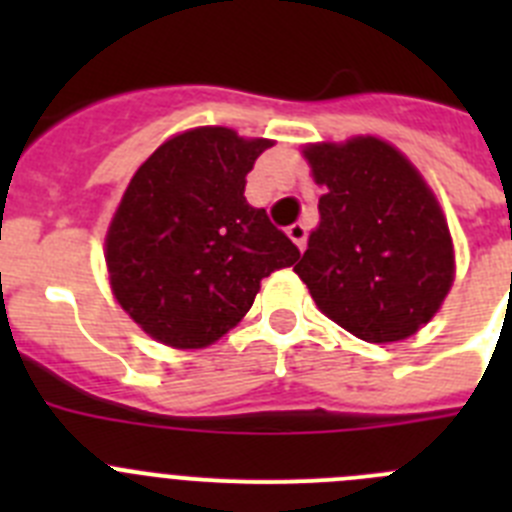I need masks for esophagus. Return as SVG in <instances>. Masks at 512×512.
Instances as JSON below:
<instances>
[{
    "label": "esophagus",
    "mask_w": 512,
    "mask_h": 512,
    "mask_svg": "<svg viewBox=\"0 0 512 512\" xmlns=\"http://www.w3.org/2000/svg\"><path fill=\"white\" fill-rule=\"evenodd\" d=\"M287 235H289V238H292V243H295V246L300 248V251H305V241H307L305 223H292L287 228Z\"/></svg>",
    "instance_id": "esophagus-1"
}]
</instances>
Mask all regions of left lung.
Masks as SVG:
<instances>
[{
  "label": "left lung",
  "instance_id": "obj_1",
  "mask_svg": "<svg viewBox=\"0 0 512 512\" xmlns=\"http://www.w3.org/2000/svg\"><path fill=\"white\" fill-rule=\"evenodd\" d=\"M302 158L325 194L297 277L325 318L361 341L415 336L456 277L454 238L433 189L377 135L307 143Z\"/></svg>",
  "mask_w": 512,
  "mask_h": 512
}]
</instances>
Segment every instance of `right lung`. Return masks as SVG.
<instances>
[{"instance_id":"right-lung-1","label":"right lung","mask_w":512,"mask_h":512,"mask_svg":"<svg viewBox=\"0 0 512 512\" xmlns=\"http://www.w3.org/2000/svg\"><path fill=\"white\" fill-rule=\"evenodd\" d=\"M274 140L202 125L171 135L138 166L104 235L112 297L146 336L207 348L246 318L261 279L300 251L243 197Z\"/></svg>"}]
</instances>
